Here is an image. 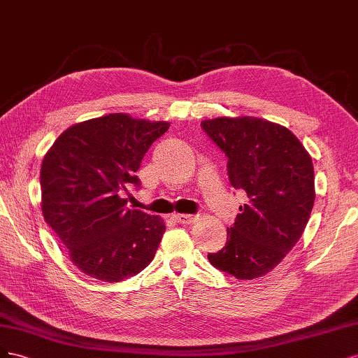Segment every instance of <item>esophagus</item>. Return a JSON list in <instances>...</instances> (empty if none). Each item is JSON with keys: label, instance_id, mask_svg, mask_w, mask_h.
Here are the masks:
<instances>
[{"label": "esophagus", "instance_id": "1", "mask_svg": "<svg viewBox=\"0 0 358 358\" xmlns=\"http://www.w3.org/2000/svg\"><path fill=\"white\" fill-rule=\"evenodd\" d=\"M174 220L180 224H192L196 220H198V215H193V214H176L174 215Z\"/></svg>", "mask_w": 358, "mask_h": 358}]
</instances>
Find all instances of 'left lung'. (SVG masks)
<instances>
[{
  "label": "left lung",
  "instance_id": "obj_1",
  "mask_svg": "<svg viewBox=\"0 0 358 358\" xmlns=\"http://www.w3.org/2000/svg\"><path fill=\"white\" fill-rule=\"evenodd\" d=\"M227 157L229 181L247 193L226 245L208 260L238 280L271 272L301 239L315 201L313 159L281 124L256 117L201 123Z\"/></svg>",
  "mask_w": 358,
  "mask_h": 358
}]
</instances>
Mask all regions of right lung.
<instances>
[{"label":"right lung","instance_id":"obj_1","mask_svg":"<svg viewBox=\"0 0 358 358\" xmlns=\"http://www.w3.org/2000/svg\"><path fill=\"white\" fill-rule=\"evenodd\" d=\"M168 128V122L108 114L68 128L45 153L40 172L44 220L70 260L92 278L119 282L152 263L165 223L132 210L123 194L141 186L135 172Z\"/></svg>","mask_w":358,"mask_h":358}]
</instances>
